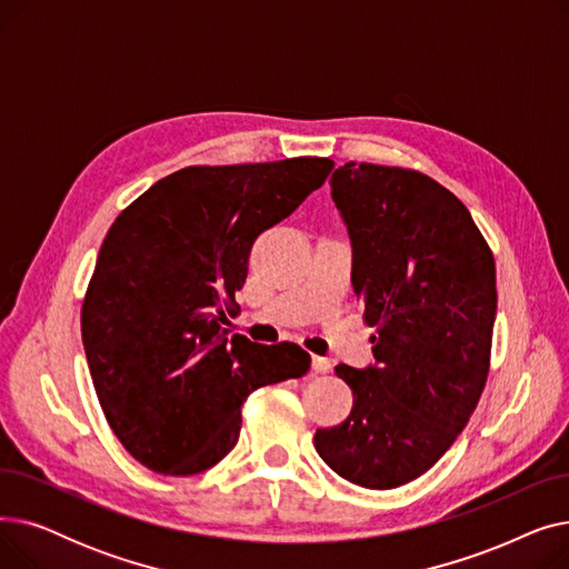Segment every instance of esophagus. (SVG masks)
Instances as JSON below:
<instances>
[{"label": "esophagus", "mask_w": 569, "mask_h": 569, "mask_svg": "<svg viewBox=\"0 0 569 569\" xmlns=\"http://www.w3.org/2000/svg\"><path fill=\"white\" fill-rule=\"evenodd\" d=\"M313 371H318V373H327L332 369V362L327 360V357H320V355H313Z\"/></svg>", "instance_id": "1"}]
</instances>
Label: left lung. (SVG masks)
<instances>
[{
  "mask_svg": "<svg viewBox=\"0 0 569 569\" xmlns=\"http://www.w3.org/2000/svg\"><path fill=\"white\" fill-rule=\"evenodd\" d=\"M330 187L352 247V290L376 327V362L337 367L352 410L313 445L343 480L395 489L450 450L480 401L496 262L466 204L422 172L350 161Z\"/></svg>",
  "mask_w": 569,
  "mask_h": 569,
  "instance_id": "left-lung-1",
  "label": "left lung"
}]
</instances>
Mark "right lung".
<instances>
[{
	"label": "right lung",
	"mask_w": 569,
	"mask_h": 569,
	"mask_svg": "<svg viewBox=\"0 0 569 569\" xmlns=\"http://www.w3.org/2000/svg\"><path fill=\"white\" fill-rule=\"evenodd\" d=\"M332 168L316 157L182 168L110 226L82 302V346L110 429L149 470L212 468L237 445L247 397L309 371L297 343L228 337L223 307L247 281L256 237Z\"/></svg>",
	"instance_id": "obj_1"
}]
</instances>
